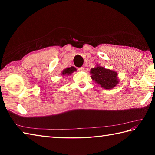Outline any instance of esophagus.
Masks as SVG:
<instances>
[{
	"label": "esophagus",
	"instance_id": "1",
	"mask_svg": "<svg viewBox=\"0 0 155 155\" xmlns=\"http://www.w3.org/2000/svg\"><path fill=\"white\" fill-rule=\"evenodd\" d=\"M78 70L79 71H84V68L83 67H80V68H78Z\"/></svg>",
	"mask_w": 155,
	"mask_h": 155
}]
</instances>
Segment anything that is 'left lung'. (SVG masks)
<instances>
[{"label":"left lung","instance_id":"1","mask_svg":"<svg viewBox=\"0 0 155 155\" xmlns=\"http://www.w3.org/2000/svg\"><path fill=\"white\" fill-rule=\"evenodd\" d=\"M91 78L105 89H112L118 83L117 73L99 65L91 68Z\"/></svg>","mask_w":155,"mask_h":155}]
</instances>
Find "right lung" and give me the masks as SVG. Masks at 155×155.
Wrapping results in <instances>:
<instances>
[{"label": "right lung", "mask_w": 155, "mask_h": 155, "mask_svg": "<svg viewBox=\"0 0 155 155\" xmlns=\"http://www.w3.org/2000/svg\"><path fill=\"white\" fill-rule=\"evenodd\" d=\"M76 71H77V69H76V68L74 67H68V68L64 69L63 71L62 72L61 74L63 75V76H65V75L68 76V75H71L72 73V72Z\"/></svg>", "instance_id": "add662e5"}]
</instances>
